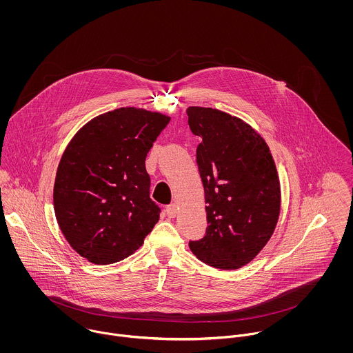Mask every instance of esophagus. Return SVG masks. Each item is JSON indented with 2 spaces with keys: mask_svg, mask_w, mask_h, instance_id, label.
Masks as SVG:
<instances>
[{
  "mask_svg": "<svg viewBox=\"0 0 353 353\" xmlns=\"http://www.w3.org/2000/svg\"><path fill=\"white\" fill-rule=\"evenodd\" d=\"M165 212H167V216H168V217H175L176 213H178V206H176V203H170V205H167Z\"/></svg>",
  "mask_w": 353,
  "mask_h": 353,
  "instance_id": "34e87169",
  "label": "esophagus"
}]
</instances>
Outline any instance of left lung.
I'll return each mask as SVG.
<instances>
[{
  "label": "left lung",
  "instance_id": "obj_1",
  "mask_svg": "<svg viewBox=\"0 0 353 353\" xmlns=\"http://www.w3.org/2000/svg\"><path fill=\"white\" fill-rule=\"evenodd\" d=\"M200 136L196 160L205 192L206 232L190 241L203 263L234 270L270 239L280 214V181L265 140L242 119L216 108L186 110Z\"/></svg>",
  "mask_w": 353,
  "mask_h": 353
}]
</instances>
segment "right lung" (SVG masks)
Segmentation results:
<instances>
[{
  "label": "right lung",
  "instance_id": "add662e5",
  "mask_svg": "<svg viewBox=\"0 0 353 353\" xmlns=\"http://www.w3.org/2000/svg\"><path fill=\"white\" fill-rule=\"evenodd\" d=\"M168 122L160 112L122 107L90 121L68 144L55 175L54 210L69 245L90 262L125 259L157 223L145 159Z\"/></svg>",
  "mask_w": 353,
  "mask_h": 353
}]
</instances>
